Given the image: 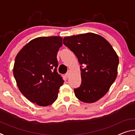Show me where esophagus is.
I'll use <instances>...</instances> for the list:
<instances>
[{
    "label": "esophagus",
    "instance_id": "esophagus-1",
    "mask_svg": "<svg viewBox=\"0 0 135 135\" xmlns=\"http://www.w3.org/2000/svg\"><path fill=\"white\" fill-rule=\"evenodd\" d=\"M69 74H70V73H69V71H68V72H67V73H66V74H65V76L67 77V78H68V77H69Z\"/></svg>",
    "mask_w": 135,
    "mask_h": 135
}]
</instances>
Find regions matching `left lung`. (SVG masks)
<instances>
[{
  "label": "left lung",
  "mask_w": 135,
  "mask_h": 135,
  "mask_svg": "<svg viewBox=\"0 0 135 135\" xmlns=\"http://www.w3.org/2000/svg\"><path fill=\"white\" fill-rule=\"evenodd\" d=\"M63 43L81 65V83L74 89L76 98L86 103L97 101L106 94L117 77V54L106 39L92 33L65 37Z\"/></svg>",
  "instance_id": "8db88e82"
}]
</instances>
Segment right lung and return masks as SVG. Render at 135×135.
<instances>
[{"mask_svg": "<svg viewBox=\"0 0 135 135\" xmlns=\"http://www.w3.org/2000/svg\"><path fill=\"white\" fill-rule=\"evenodd\" d=\"M62 38L40 37L31 40L16 56L13 76L20 92L39 106H48L58 98L64 80L57 73L56 58Z\"/></svg>", "mask_w": 135, "mask_h": 135, "instance_id": "1", "label": "right lung"}]
</instances>
